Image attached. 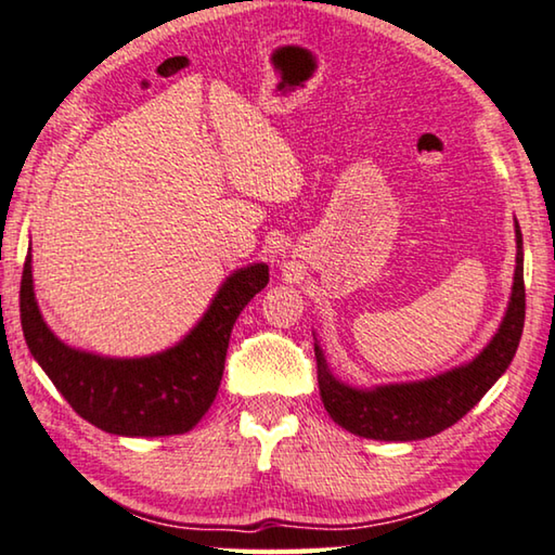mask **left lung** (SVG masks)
Masks as SVG:
<instances>
[{
    "label": "left lung",
    "mask_w": 555,
    "mask_h": 555,
    "mask_svg": "<svg viewBox=\"0 0 555 555\" xmlns=\"http://www.w3.org/2000/svg\"><path fill=\"white\" fill-rule=\"evenodd\" d=\"M526 319L524 286V242L516 224V274L512 304L494 340L489 343L469 365L456 367L433 380L385 385L375 390H353L338 383L325 367L323 353L315 346V371L319 390L328 415L348 433L385 439V442H410L439 435L452 427L477 404L494 385L516 356Z\"/></svg>",
    "instance_id": "1"
}]
</instances>
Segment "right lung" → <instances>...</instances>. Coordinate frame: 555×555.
Instances as JSON below:
<instances>
[{"mask_svg": "<svg viewBox=\"0 0 555 555\" xmlns=\"http://www.w3.org/2000/svg\"><path fill=\"white\" fill-rule=\"evenodd\" d=\"M267 284V263L236 271L180 346L151 358L113 360L68 348L47 328L34 301L29 254L20 288L22 331L43 373L91 425L126 437L182 435L212 404L236 315Z\"/></svg>", "mask_w": 555, "mask_h": 555, "instance_id": "add662e5", "label": "right lung"}]
</instances>
